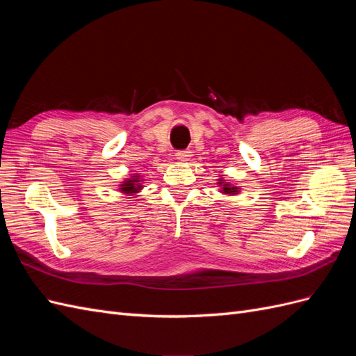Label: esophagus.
<instances>
[{"label":"esophagus","mask_w":356,"mask_h":356,"mask_svg":"<svg viewBox=\"0 0 356 356\" xmlns=\"http://www.w3.org/2000/svg\"><path fill=\"white\" fill-rule=\"evenodd\" d=\"M175 156H177V159L179 161H186L190 157V152H188V149H178V152L175 153Z\"/></svg>","instance_id":"1"}]
</instances>
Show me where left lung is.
Returning a JSON list of instances; mask_svg holds the SVG:
<instances>
[{"mask_svg": "<svg viewBox=\"0 0 356 356\" xmlns=\"http://www.w3.org/2000/svg\"><path fill=\"white\" fill-rule=\"evenodd\" d=\"M234 190H236L234 187H233V188H229V187H224V191H225V193H234Z\"/></svg>", "mask_w": 356, "mask_h": 356, "instance_id": "1", "label": "left lung"}]
</instances>
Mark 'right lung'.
<instances>
[{
    "label": "right lung",
    "instance_id": "obj_1",
    "mask_svg": "<svg viewBox=\"0 0 356 356\" xmlns=\"http://www.w3.org/2000/svg\"><path fill=\"white\" fill-rule=\"evenodd\" d=\"M141 187H139V184L136 182V178L135 179H129V181H126L124 184H123V187H122V190L123 191H127V193H135L136 190H139Z\"/></svg>",
    "mask_w": 356,
    "mask_h": 356
}]
</instances>
